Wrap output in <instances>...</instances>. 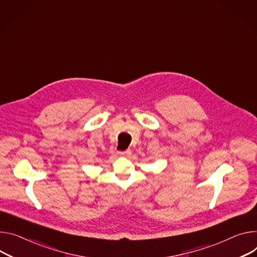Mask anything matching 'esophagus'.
Here are the masks:
<instances>
[{
    "label": "esophagus",
    "mask_w": 257,
    "mask_h": 257,
    "mask_svg": "<svg viewBox=\"0 0 257 257\" xmlns=\"http://www.w3.org/2000/svg\"><path fill=\"white\" fill-rule=\"evenodd\" d=\"M130 154H131V150H126V151L118 152L119 156H126V155H130Z\"/></svg>",
    "instance_id": "esophagus-1"
}]
</instances>
